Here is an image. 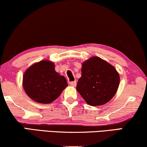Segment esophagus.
I'll return each instance as SVG.
<instances>
[{
	"instance_id": "esophagus-1",
	"label": "esophagus",
	"mask_w": 147,
	"mask_h": 147,
	"mask_svg": "<svg viewBox=\"0 0 147 147\" xmlns=\"http://www.w3.org/2000/svg\"><path fill=\"white\" fill-rule=\"evenodd\" d=\"M70 86H73V87H75L76 85H77V82H76L75 81H71V82L70 83Z\"/></svg>"
}]
</instances>
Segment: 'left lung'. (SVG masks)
<instances>
[{
  "mask_svg": "<svg viewBox=\"0 0 147 147\" xmlns=\"http://www.w3.org/2000/svg\"><path fill=\"white\" fill-rule=\"evenodd\" d=\"M119 84V74L112 65L98 57H92L82 63L77 90L88 105L98 106L112 99Z\"/></svg>",
  "mask_w": 147,
  "mask_h": 147,
  "instance_id": "left-lung-1",
  "label": "left lung"
}]
</instances>
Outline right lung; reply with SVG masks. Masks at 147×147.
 I'll return each instance as SVG.
<instances>
[{
	"mask_svg": "<svg viewBox=\"0 0 147 147\" xmlns=\"http://www.w3.org/2000/svg\"><path fill=\"white\" fill-rule=\"evenodd\" d=\"M22 86L26 94L34 101L49 104L59 97L68 86L66 79L55 70V63L42 60L24 72Z\"/></svg>",
	"mask_w": 147,
	"mask_h": 147,
	"instance_id": "add662e5",
	"label": "right lung"
}]
</instances>
